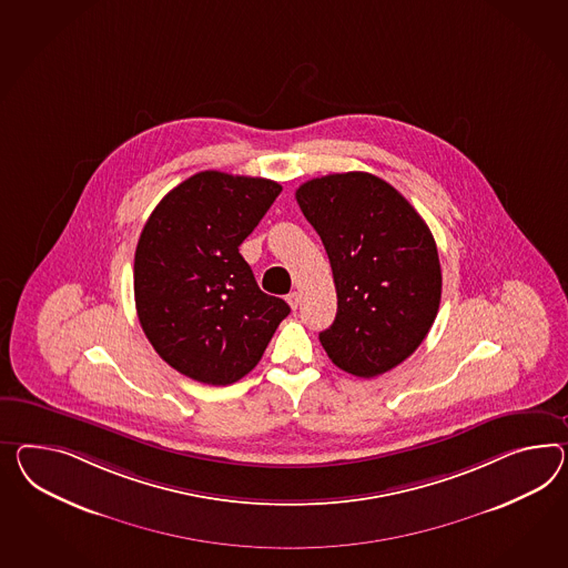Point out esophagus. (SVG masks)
I'll use <instances>...</instances> for the list:
<instances>
[{
  "label": "esophagus",
  "mask_w": 568,
  "mask_h": 568,
  "mask_svg": "<svg viewBox=\"0 0 568 568\" xmlns=\"http://www.w3.org/2000/svg\"><path fill=\"white\" fill-rule=\"evenodd\" d=\"M286 301H288V305H291L292 308H298V305H301V292H291V294L286 296Z\"/></svg>",
  "instance_id": "obj_1"
}]
</instances>
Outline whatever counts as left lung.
Wrapping results in <instances>:
<instances>
[{
    "label": "left lung",
    "instance_id": "1",
    "mask_svg": "<svg viewBox=\"0 0 568 568\" xmlns=\"http://www.w3.org/2000/svg\"><path fill=\"white\" fill-rule=\"evenodd\" d=\"M296 202L334 272L337 313L321 346L349 375L392 371L437 320L443 277L430 229L399 191L361 171L311 179Z\"/></svg>",
    "mask_w": 568,
    "mask_h": 568
}]
</instances>
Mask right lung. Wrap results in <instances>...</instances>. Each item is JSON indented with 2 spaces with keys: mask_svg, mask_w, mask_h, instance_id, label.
Listing matches in <instances>:
<instances>
[{
  "mask_svg": "<svg viewBox=\"0 0 568 568\" xmlns=\"http://www.w3.org/2000/svg\"><path fill=\"white\" fill-rule=\"evenodd\" d=\"M282 185L204 171L169 191L140 234L138 320L162 361L205 385H231L262 361L291 306L260 291L241 243Z\"/></svg>",
  "mask_w": 568,
  "mask_h": 568,
  "instance_id": "right-lung-1",
  "label": "right lung"
}]
</instances>
